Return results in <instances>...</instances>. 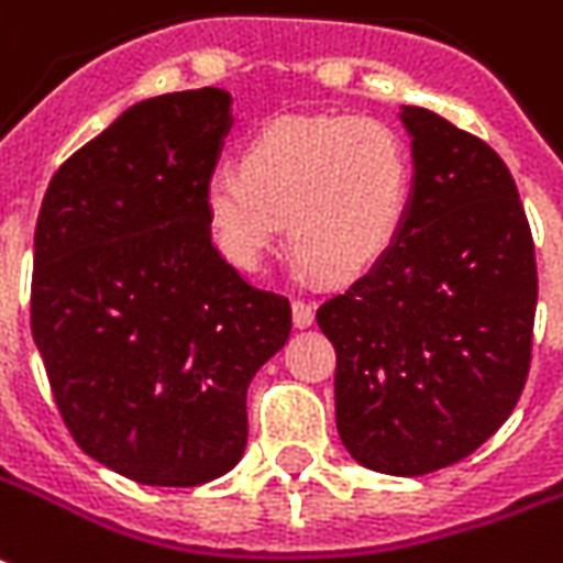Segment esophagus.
Here are the masks:
<instances>
[{
    "label": "esophagus",
    "instance_id": "34e87169",
    "mask_svg": "<svg viewBox=\"0 0 563 563\" xmlns=\"http://www.w3.org/2000/svg\"><path fill=\"white\" fill-rule=\"evenodd\" d=\"M313 317H317V310H313V305H308V301H292V322L298 325V329H308V325H313Z\"/></svg>",
    "mask_w": 563,
    "mask_h": 563
}]
</instances>
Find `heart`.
Returning <instances> with one entry per match:
<instances>
[{
	"instance_id": "obj_1",
	"label": "heart",
	"mask_w": 563,
	"mask_h": 563,
	"mask_svg": "<svg viewBox=\"0 0 563 563\" xmlns=\"http://www.w3.org/2000/svg\"><path fill=\"white\" fill-rule=\"evenodd\" d=\"M411 191L402 140L377 118H277L241 152V173L203 183L219 253L255 271L286 216L292 250L329 277H356L390 250Z\"/></svg>"
}]
</instances>
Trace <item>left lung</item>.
Masks as SVG:
<instances>
[{"mask_svg": "<svg viewBox=\"0 0 563 563\" xmlns=\"http://www.w3.org/2000/svg\"><path fill=\"white\" fill-rule=\"evenodd\" d=\"M415 183L390 250L317 322L335 347L338 435L356 463L427 475L470 457L525 390L537 313L528 216L503 158L402 106Z\"/></svg>", "mask_w": 563, "mask_h": 563, "instance_id": "1", "label": "left lung"}]
</instances>
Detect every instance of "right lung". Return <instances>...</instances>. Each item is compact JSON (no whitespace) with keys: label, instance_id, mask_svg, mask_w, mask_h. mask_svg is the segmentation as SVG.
I'll use <instances>...</instances> for the list:
<instances>
[{"label":"right lung","instance_id":"add662e5","mask_svg":"<svg viewBox=\"0 0 563 563\" xmlns=\"http://www.w3.org/2000/svg\"><path fill=\"white\" fill-rule=\"evenodd\" d=\"M228 90L131 106L54 173L33 255L35 347L78 448L140 485L195 487L238 466L246 387L286 344V295L219 255L203 183Z\"/></svg>","mask_w":563,"mask_h":563}]
</instances>
